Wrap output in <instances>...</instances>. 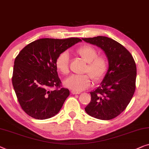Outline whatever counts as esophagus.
I'll use <instances>...</instances> for the list:
<instances>
[{
	"instance_id": "esophagus-1",
	"label": "esophagus",
	"mask_w": 149,
	"mask_h": 149,
	"mask_svg": "<svg viewBox=\"0 0 149 149\" xmlns=\"http://www.w3.org/2000/svg\"><path fill=\"white\" fill-rule=\"evenodd\" d=\"M71 93H72V95H78L80 93V92L75 91H71Z\"/></svg>"
}]
</instances>
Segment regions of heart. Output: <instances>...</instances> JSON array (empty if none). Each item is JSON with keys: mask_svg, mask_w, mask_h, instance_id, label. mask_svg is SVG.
<instances>
[{"mask_svg": "<svg viewBox=\"0 0 149 149\" xmlns=\"http://www.w3.org/2000/svg\"><path fill=\"white\" fill-rule=\"evenodd\" d=\"M77 55L87 62L84 72L87 74L72 75L65 81V85L70 89L77 91L85 90L90 86L91 78L95 82H100L106 75L109 68L107 58L103 55H98L96 48L90 45H84L75 52ZM70 56L64 51L58 56L56 60V66L63 75L69 73Z\"/></svg>", "mask_w": 149, "mask_h": 149, "instance_id": "obj_1", "label": "heart"}]
</instances>
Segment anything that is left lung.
<instances>
[{"label":"left lung","instance_id":"obj_1","mask_svg":"<svg viewBox=\"0 0 149 149\" xmlns=\"http://www.w3.org/2000/svg\"><path fill=\"white\" fill-rule=\"evenodd\" d=\"M82 40L102 49L109 62L107 74L100 87L90 93L91 100L85 110L97 119L111 120L124 111L134 93L135 61L128 49L111 38L97 36Z\"/></svg>","mask_w":149,"mask_h":149}]
</instances>
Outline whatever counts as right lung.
<instances>
[{"mask_svg":"<svg viewBox=\"0 0 149 149\" xmlns=\"http://www.w3.org/2000/svg\"><path fill=\"white\" fill-rule=\"evenodd\" d=\"M81 41L77 38L40 39L27 45L17 56L12 83L19 104L27 115L46 120L58 113L70 91L62 87L56 60Z\"/></svg>","mask_w":149,"mask_h":149,"instance_id":"obj_1","label":"right lung"}]
</instances>
